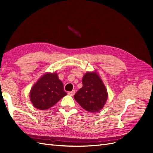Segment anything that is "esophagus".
Here are the masks:
<instances>
[{
	"label": "esophagus",
	"instance_id": "obj_1",
	"mask_svg": "<svg viewBox=\"0 0 153 153\" xmlns=\"http://www.w3.org/2000/svg\"><path fill=\"white\" fill-rule=\"evenodd\" d=\"M75 91H71V92H68V94L69 95V96H73L74 95H75Z\"/></svg>",
	"mask_w": 153,
	"mask_h": 153
}]
</instances>
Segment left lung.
Instances as JSON below:
<instances>
[{"label": "left lung", "mask_w": 153, "mask_h": 153, "mask_svg": "<svg viewBox=\"0 0 153 153\" xmlns=\"http://www.w3.org/2000/svg\"><path fill=\"white\" fill-rule=\"evenodd\" d=\"M83 86L74 98L87 112L96 113L103 108L108 98L107 91L96 72H87L82 78Z\"/></svg>", "instance_id": "left-lung-1"}]
</instances>
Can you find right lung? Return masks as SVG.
<instances>
[{"label": "right lung", "mask_w": 153, "mask_h": 153, "mask_svg": "<svg viewBox=\"0 0 153 153\" xmlns=\"http://www.w3.org/2000/svg\"><path fill=\"white\" fill-rule=\"evenodd\" d=\"M66 94L57 74L49 73L41 76L32 87L30 98L34 107L44 110L52 107Z\"/></svg>", "instance_id": "1"}]
</instances>
